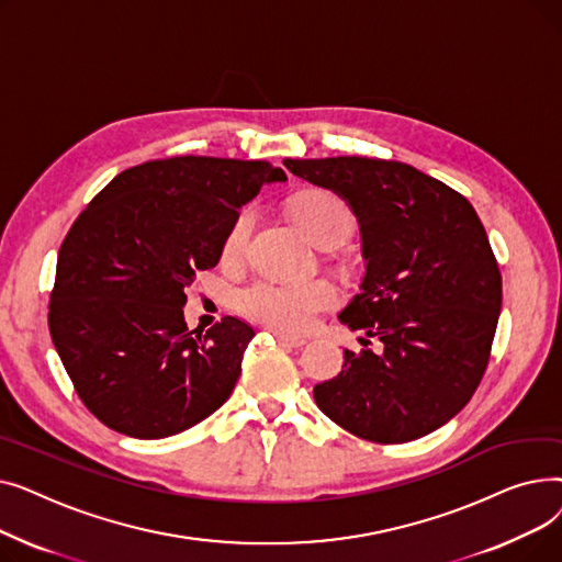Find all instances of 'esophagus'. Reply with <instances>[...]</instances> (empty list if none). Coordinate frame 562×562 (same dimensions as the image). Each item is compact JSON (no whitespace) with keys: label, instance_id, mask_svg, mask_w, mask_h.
<instances>
[{"label":"esophagus","instance_id":"1","mask_svg":"<svg viewBox=\"0 0 562 562\" xmlns=\"http://www.w3.org/2000/svg\"><path fill=\"white\" fill-rule=\"evenodd\" d=\"M271 333H273V337L278 341H282V344H286L291 348H301L305 344V337H296V335H289V333H282V330H271Z\"/></svg>","mask_w":562,"mask_h":562}]
</instances>
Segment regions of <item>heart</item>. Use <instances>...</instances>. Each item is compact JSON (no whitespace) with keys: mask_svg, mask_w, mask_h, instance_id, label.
<instances>
[{"mask_svg":"<svg viewBox=\"0 0 562 562\" xmlns=\"http://www.w3.org/2000/svg\"><path fill=\"white\" fill-rule=\"evenodd\" d=\"M289 212L293 223H296L301 232L314 244L326 239L330 234L346 236L352 223L346 202L335 193L321 189H312L293 198ZM250 229L252 212H241L234 218L225 236V257H236L244 250ZM333 299V286L323 280L303 284L259 282L241 296V310L257 321L269 323V326H276L286 333H299L305 330L314 314L323 307H328Z\"/></svg>","mask_w":562,"mask_h":562,"instance_id":"obj_1","label":"heart"}]
</instances>
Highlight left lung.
Returning <instances> with one entry per match:
<instances>
[{
	"label": "left lung",
	"instance_id": "8db88e82",
	"mask_svg": "<svg viewBox=\"0 0 562 562\" xmlns=\"http://www.w3.org/2000/svg\"><path fill=\"white\" fill-rule=\"evenodd\" d=\"M284 166L356 214L364 276L339 321L382 344L380 352L346 348L344 369L314 387L316 405L378 445L445 426L476 392L501 314V273L474 206L398 161L330 157Z\"/></svg>",
	"mask_w": 562,
	"mask_h": 562
}]
</instances>
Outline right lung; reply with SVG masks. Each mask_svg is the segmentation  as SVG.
Wrapping results in <instances>:
<instances>
[{
  "label": "right lung",
  "mask_w": 562,
  "mask_h": 562,
  "mask_svg": "<svg viewBox=\"0 0 562 562\" xmlns=\"http://www.w3.org/2000/svg\"><path fill=\"white\" fill-rule=\"evenodd\" d=\"M273 182L286 175L271 161L172 157L113 177L75 221L56 259L49 333L102 424L161 439L229 398L255 330L234 316L189 330L184 291Z\"/></svg>",
  "instance_id": "1"
}]
</instances>
